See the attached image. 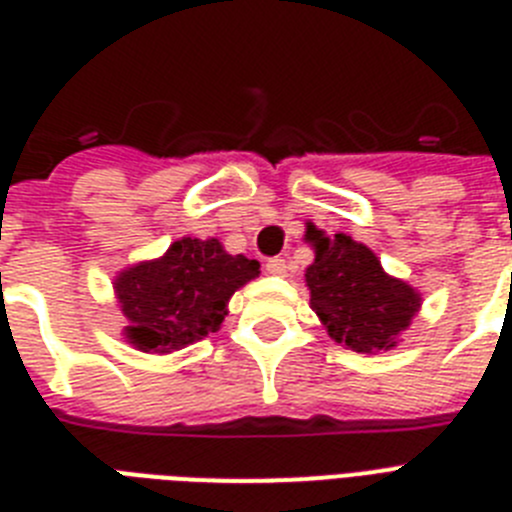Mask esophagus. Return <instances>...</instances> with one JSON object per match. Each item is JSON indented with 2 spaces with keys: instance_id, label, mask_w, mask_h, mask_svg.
<instances>
[{
  "instance_id": "1",
  "label": "esophagus",
  "mask_w": 512,
  "mask_h": 512,
  "mask_svg": "<svg viewBox=\"0 0 512 512\" xmlns=\"http://www.w3.org/2000/svg\"><path fill=\"white\" fill-rule=\"evenodd\" d=\"M266 271L274 274V277H284V274H287V261H284L282 256H274V259L266 261Z\"/></svg>"
}]
</instances>
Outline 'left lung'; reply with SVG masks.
Wrapping results in <instances>:
<instances>
[{
  "label": "left lung",
  "mask_w": 512,
  "mask_h": 512,
  "mask_svg": "<svg viewBox=\"0 0 512 512\" xmlns=\"http://www.w3.org/2000/svg\"><path fill=\"white\" fill-rule=\"evenodd\" d=\"M315 241V261L307 266L310 307L333 341L356 354L387 351L408 328L420 307L410 284L384 274L382 264L364 243L338 233Z\"/></svg>",
  "instance_id": "obj_1"
}]
</instances>
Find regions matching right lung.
I'll use <instances>...</instances> for the list:
<instances>
[{
  "label": "right lung",
  "mask_w": 512,
  "mask_h": 512,
  "mask_svg": "<svg viewBox=\"0 0 512 512\" xmlns=\"http://www.w3.org/2000/svg\"><path fill=\"white\" fill-rule=\"evenodd\" d=\"M259 274V261L230 256L215 238H182L156 261L122 271L115 292L130 325L125 336L148 354H171L215 333L238 287Z\"/></svg>",
  "instance_id": "right-lung-1"
}]
</instances>
